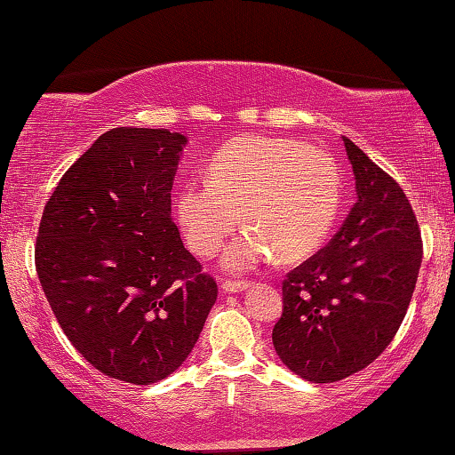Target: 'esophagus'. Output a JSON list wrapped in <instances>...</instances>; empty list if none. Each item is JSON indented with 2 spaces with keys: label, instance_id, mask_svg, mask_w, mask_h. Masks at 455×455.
Listing matches in <instances>:
<instances>
[{
  "label": "esophagus",
  "instance_id": "1",
  "mask_svg": "<svg viewBox=\"0 0 455 455\" xmlns=\"http://www.w3.org/2000/svg\"><path fill=\"white\" fill-rule=\"evenodd\" d=\"M251 287L249 281H222L220 289L225 292H241Z\"/></svg>",
  "mask_w": 455,
  "mask_h": 455
}]
</instances>
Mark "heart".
Segmentation results:
<instances>
[{
    "label": "heart",
    "instance_id": "obj_1",
    "mask_svg": "<svg viewBox=\"0 0 455 455\" xmlns=\"http://www.w3.org/2000/svg\"><path fill=\"white\" fill-rule=\"evenodd\" d=\"M206 176L176 192V220L200 257L217 255L241 219L249 222L222 259L228 273L252 271L276 255L287 263L311 257L341 209L333 160L292 138H236L212 154Z\"/></svg>",
    "mask_w": 455,
    "mask_h": 455
}]
</instances>
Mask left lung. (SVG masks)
<instances>
[{"instance_id":"1","label":"left lung","mask_w":455,"mask_h":455,"mask_svg":"<svg viewBox=\"0 0 455 455\" xmlns=\"http://www.w3.org/2000/svg\"><path fill=\"white\" fill-rule=\"evenodd\" d=\"M357 200L339 233L287 275L273 329L279 359L313 383L361 371L395 337L421 265V233L399 184L343 136Z\"/></svg>"}]
</instances>
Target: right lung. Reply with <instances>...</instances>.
I'll return each instance as SVG.
<instances>
[{"label":"right lung","instance_id":"right-lung-1","mask_svg":"<svg viewBox=\"0 0 455 455\" xmlns=\"http://www.w3.org/2000/svg\"><path fill=\"white\" fill-rule=\"evenodd\" d=\"M187 136L112 128L61 176L45 204L36 271L66 337L114 379L176 371L217 301L171 219Z\"/></svg>","mask_w":455,"mask_h":455}]
</instances>
